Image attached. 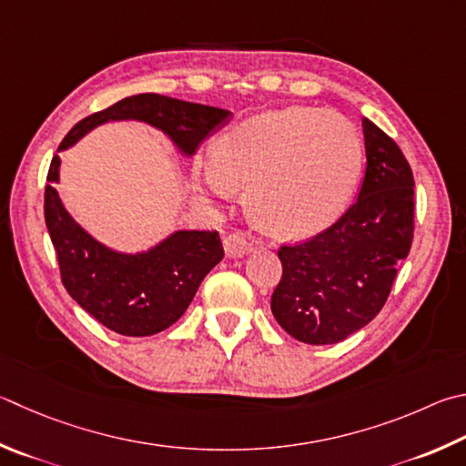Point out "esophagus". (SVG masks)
I'll return each instance as SVG.
<instances>
[{"instance_id": "1", "label": "esophagus", "mask_w": 466, "mask_h": 466, "mask_svg": "<svg viewBox=\"0 0 466 466\" xmlns=\"http://www.w3.org/2000/svg\"><path fill=\"white\" fill-rule=\"evenodd\" d=\"M224 250L228 258H242L252 250V242L248 240L247 234L234 232L224 238Z\"/></svg>"}]
</instances>
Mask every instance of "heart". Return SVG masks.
Wrapping results in <instances>:
<instances>
[{"label":"heart","instance_id":"obj_1","mask_svg":"<svg viewBox=\"0 0 466 466\" xmlns=\"http://www.w3.org/2000/svg\"><path fill=\"white\" fill-rule=\"evenodd\" d=\"M362 165L359 132L344 116L285 107L252 116L211 145V160L193 171L204 196L230 198L247 187L255 222L279 238L326 230L342 214Z\"/></svg>","mask_w":466,"mask_h":466}]
</instances>
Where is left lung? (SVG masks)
<instances>
[{
  "instance_id": "8db88e82",
  "label": "left lung",
  "mask_w": 466,
  "mask_h": 466,
  "mask_svg": "<svg viewBox=\"0 0 466 466\" xmlns=\"http://www.w3.org/2000/svg\"><path fill=\"white\" fill-rule=\"evenodd\" d=\"M367 171L359 199L328 230L279 248L270 311L306 344H336L373 319L413 240V175L400 147L362 117Z\"/></svg>"
}]
</instances>
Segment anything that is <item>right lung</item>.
Masks as SVG:
<instances>
[{"mask_svg": "<svg viewBox=\"0 0 466 466\" xmlns=\"http://www.w3.org/2000/svg\"><path fill=\"white\" fill-rule=\"evenodd\" d=\"M232 114L191 101L138 93L83 117L63 138L58 150L73 147L87 132L106 122L138 120L171 138L181 155L191 157L199 142ZM61 158L48 168L45 219L55 244L65 289L99 324L122 336H152L173 326L204 277L224 258L216 230H177L157 247L128 255L93 238L65 209L55 189Z\"/></svg>", "mask_w": 466, "mask_h": 466, "instance_id": "right-lung-1", "label": "right lung"}]
</instances>
